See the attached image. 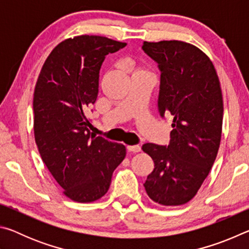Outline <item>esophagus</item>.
Wrapping results in <instances>:
<instances>
[{
    "label": "esophagus",
    "mask_w": 249,
    "mask_h": 249,
    "mask_svg": "<svg viewBox=\"0 0 249 249\" xmlns=\"http://www.w3.org/2000/svg\"><path fill=\"white\" fill-rule=\"evenodd\" d=\"M127 150L130 151V153H140V151H141V146H138V145L127 146Z\"/></svg>",
    "instance_id": "esophagus-1"
}]
</instances>
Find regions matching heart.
Segmentation results:
<instances>
[{
  "mask_svg": "<svg viewBox=\"0 0 249 249\" xmlns=\"http://www.w3.org/2000/svg\"><path fill=\"white\" fill-rule=\"evenodd\" d=\"M133 74H150L146 69L142 67H133Z\"/></svg>",
  "mask_w": 249,
  "mask_h": 249,
  "instance_id": "1",
  "label": "heart"
}]
</instances>
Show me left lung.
<instances>
[{
    "label": "left lung",
    "mask_w": 249,
    "mask_h": 249,
    "mask_svg": "<svg viewBox=\"0 0 249 249\" xmlns=\"http://www.w3.org/2000/svg\"><path fill=\"white\" fill-rule=\"evenodd\" d=\"M142 48L161 72L159 114L174 119L169 145L142 147L155 163L144 187L157 203L181 205L196 195L215 161L223 124L220 80L210 58L191 44L144 41Z\"/></svg>",
    "instance_id": "8db88e82"
}]
</instances>
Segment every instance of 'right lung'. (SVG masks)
Returning a JSON list of instances; mask_svg holds the SVG:
<instances>
[{"label":"right lung","instance_id":"1","mask_svg":"<svg viewBox=\"0 0 249 249\" xmlns=\"http://www.w3.org/2000/svg\"><path fill=\"white\" fill-rule=\"evenodd\" d=\"M125 43L82 35L57 45L34 91V133L40 157L65 195L81 203L107 192L124 145L91 134L86 111L99 93L100 69Z\"/></svg>","mask_w":249,"mask_h":249}]
</instances>
